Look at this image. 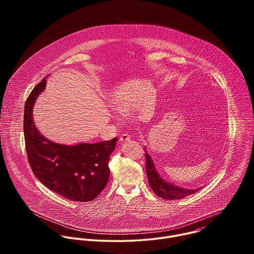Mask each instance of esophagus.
<instances>
[{
  "instance_id": "obj_1",
  "label": "esophagus",
  "mask_w": 254,
  "mask_h": 254,
  "mask_svg": "<svg viewBox=\"0 0 254 254\" xmlns=\"http://www.w3.org/2000/svg\"><path fill=\"white\" fill-rule=\"evenodd\" d=\"M129 139H130V135L127 134V133H123V134L120 136V141H121V142L128 141Z\"/></svg>"
}]
</instances>
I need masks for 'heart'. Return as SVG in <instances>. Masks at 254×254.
I'll return each instance as SVG.
<instances>
[{
	"label": "heart",
	"instance_id": "1",
	"mask_svg": "<svg viewBox=\"0 0 254 254\" xmlns=\"http://www.w3.org/2000/svg\"><path fill=\"white\" fill-rule=\"evenodd\" d=\"M117 110L122 114V115H127L130 111H131V104L128 100L123 99V100H119L116 103Z\"/></svg>",
	"mask_w": 254,
	"mask_h": 254
}]
</instances>
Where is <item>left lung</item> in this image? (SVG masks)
<instances>
[{
  "label": "left lung",
  "instance_id": "1",
  "mask_svg": "<svg viewBox=\"0 0 254 254\" xmlns=\"http://www.w3.org/2000/svg\"><path fill=\"white\" fill-rule=\"evenodd\" d=\"M144 152H146V150H144ZM144 157H146V172L149 180V184L153 192L157 196L166 200H177L183 199L199 191V189H185L167 182V181H165L157 172L152 157L147 152L144 154Z\"/></svg>",
  "mask_w": 254,
  "mask_h": 254
}]
</instances>
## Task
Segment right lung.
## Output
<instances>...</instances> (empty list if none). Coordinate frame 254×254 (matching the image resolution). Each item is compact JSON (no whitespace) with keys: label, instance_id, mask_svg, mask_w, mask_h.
<instances>
[{"label":"right lung","instance_id":"add662e5","mask_svg":"<svg viewBox=\"0 0 254 254\" xmlns=\"http://www.w3.org/2000/svg\"><path fill=\"white\" fill-rule=\"evenodd\" d=\"M45 87L46 77L34 87L25 103L24 135L30 167L35 177L51 191L71 201H91L108 182V161L118 138L75 146L46 138L35 127L32 115L34 103Z\"/></svg>","mask_w":254,"mask_h":254}]
</instances>
